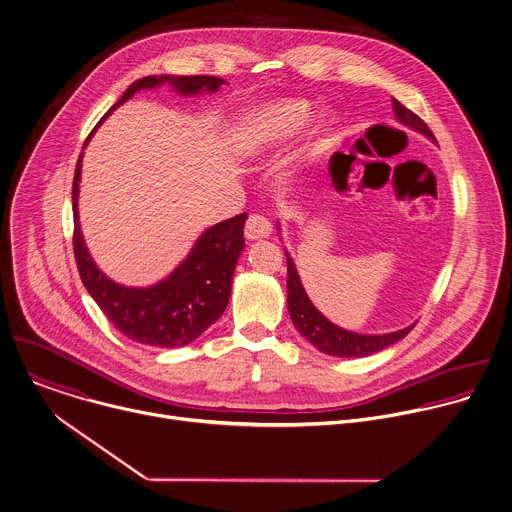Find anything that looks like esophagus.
Segmentation results:
<instances>
[{"mask_svg": "<svg viewBox=\"0 0 512 512\" xmlns=\"http://www.w3.org/2000/svg\"><path fill=\"white\" fill-rule=\"evenodd\" d=\"M271 235V223L263 215H251L245 223V237L249 241L267 239Z\"/></svg>", "mask_w": 512, "mask_h": 512, "instance_id": "obj_1", "label": "esophagus"}]
</instances>
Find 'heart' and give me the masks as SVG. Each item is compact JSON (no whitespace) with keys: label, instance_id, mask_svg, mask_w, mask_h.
Segmentation results:
<instances>
[{"label":"heart","instance_id":"b5f03b06","mask_svg":"<svg viewBox=\"0 0 512 512\" xmlns=\"http://www.w3.org/2000/svg\"><path fill=\"white\" fill-rule=\"evenodd\" d=\"M313 109L303 99H275L257 105L237 123L233 131V151L245 159H257L285 145L311 121ZM335 119L325 113L317 121V133H327Z\"/></svg>","mask_w":512,"mask_h":512}]
</instances>
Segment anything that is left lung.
<instances>
[{"label": "left lung", "mask_w": 512, "mask_h": 512, "mask_svg": "<svg viewBox=\"0 0 512 512\" xmlns=\"http://www.w3.org/2000/svg\"><path fill=\"white\" fill-rule=\"evenodd\" d=\"M393 111H395V119L401 125L415 129L417 133H421L437 143V139L431 133V129L427 127V123L421 117H417L413 111H409L397 99H393ZM277 229H281V227L277 225ZM285 257H287V309H289L291 321H293L295 329L321 353L331 355V357H347V359L369 357V355L379 353V351L395 345L397 341L405 339L409 335V331L415 327V325H409V327L393 331V333L367 335V333L347 331V329L331 323L311 303V299L301 283V277L297 273L295 261L287 249H285Z\"/></svg>", "instance_id": "1"}]
</instances>
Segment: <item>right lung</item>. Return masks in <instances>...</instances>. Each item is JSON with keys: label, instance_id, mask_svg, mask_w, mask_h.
Masks as SVG:
<instances>
[{"label": "right lung", "instance_id": "add662e5", "mask_svg": "<svg viewBox=\"0 0 512 512\" xmlns=\"http://www.w3.org/2000/svg\"><path fill=\"white\" fill-rule=\"evenodd\" d=\"M163 83H169L173 91L183 97H195L199 93L219 91L225 81L213 75H147L133 81L121 99L103 115V119L137 91L155 89ZM93 133L95 129L85 139L83 149ZM81 159L83 153L77 159L71 189L73 253L87 293L107 315V319L131 341L159 349H177L189 345L227 309L235 265L245 247L243 225L247 215L241 213L205 229L191 247L189 255L155 285H119L95 265L79 227L77 199Z\"/></svg>", "mask_w": 512, "mask_h": 512}]
</instances>
